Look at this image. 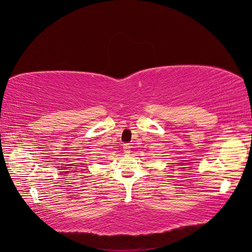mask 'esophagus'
Instances as JSON below:
<instances>
[{"label": "esophagus", "instance_id": "obj_1", "mask_svg": "<svg viewBox=\"0 0 252 252\" xmlns=\"http://www.w3.org/2000/svg\"><path fill=\"white\" fill-rule=\"evenodd\" d=\"M124 152H125L126 156H128V154L131 153V146L128 144H125L124 145Z\"/></svg>", "mask_w": 252, "mask_h": 252}]
</instances>
